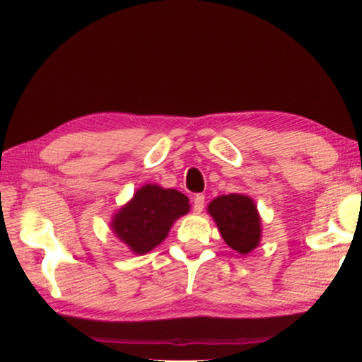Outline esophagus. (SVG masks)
Listing matches in <instances>:
<instances>
[{
  "mask_svg": "<svg viewBox=\"0 0 362 362\" xmlns=\"http://www.w3.org/2000/svg\"><path fill=\"white\" fill-rule=\"evenodd\" d=\"M204 202H206V197L204 194H196L194 196V202H192V209H194L196 214H199L204 209Z\"/></svg>",
  "mask_w": 362,
  "mask_h": 362,
  "instance_id": "34e87169",
  "label": "esophagus"
}]
</instances>
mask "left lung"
<instances>
[{"instance_id":"obj_1","label":"left lung","mask_w":362,"mask_h":362,"mask_svg":"<svg viewBox=\"0 0 362 362\" xmlns=\"http://www.w3.org/2000/svg\"><path fill=\"white\" fill-rule=\"evenodd\" d=\"M222 239L240 255L250 254L262 239V219L254 199L247 194H227L207 206Z\"/></svg>"}]
</instances>
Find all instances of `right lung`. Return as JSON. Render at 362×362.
Instances as JSON below:
<instances>
[{
  "instance_id": "obj_1",
  "label": "right lung",
  "mask_w": 362,
  "mask_h": 362,
  "mask_svg": "<svg viewBox=\"0 0 362 362\" xmlns=\"http://www.w3.org/2000/svg\"><path fill=\"white\" fill-rule=\"evenodd\" d=\"M189 209V199L182 192L148 182L112 216L110 229L130 252L143 255L160 245Z\"/></svg>"
}]
</instances>
